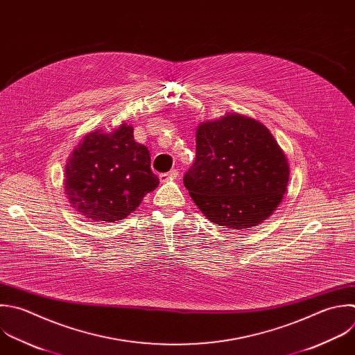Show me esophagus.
Segmentation results:
<instances>
[{
    "instance_id": "34e87169",
    "label": "esophagus",
    "mask_w": 355,
    "mask_h": 355,
    "mask_svg": "<svg viewBox=\"0 0 355 355\" xmlns=\"http://www.w3.org/2000/svg\"><path fill=\"white\" fill-rule=\"evenodd\" d=\"M178 176H179V171H178V169H171V171L166 172V173H161V175H159V180H161V182H166V180L176 179Z\"/></svg>"
}]
</instances>
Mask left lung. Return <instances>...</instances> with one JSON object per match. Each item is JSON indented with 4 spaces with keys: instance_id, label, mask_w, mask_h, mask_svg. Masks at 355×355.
<instances>
[{
    "instance_id": "8db88e82",
    "label": "left lung",
    "mask_w": 355,
    "mask_h": 355,
    "mask_svg": "<svg viewBox=\"0 0 355 355\" xmlns=\"http://www.w3.org/2000/svg\"><path fill=\"white\" fill-rule=\"evenodd\" d=\"M288 173L286 155L270 132L234 114L198 126L196 159L183 183L207 219L240 230L276 209Z\"/></svg>"
}]
</instances>
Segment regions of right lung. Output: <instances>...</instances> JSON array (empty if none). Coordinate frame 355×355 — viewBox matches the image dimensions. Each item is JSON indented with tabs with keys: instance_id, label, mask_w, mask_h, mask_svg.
Returning <instances> with one entry per match:
<instances>
[{
	"instance_id": "obj_1",
	"label": "right lung",
	"mask_w": 355,
	"mask_h": 355,
	"mask_svg": "<svg viewBox=\"0 0 355 355\" xmlns=\"http://www.w3.org/2000/svg\"><path fill=\"white\" fill-rule=\"evenodd\" d=\"M158 184L148 148L135 141L126 123L110 135H87L65 166L69 202L93 222L125 219Z\"/></svg>"
}]
</instances>
